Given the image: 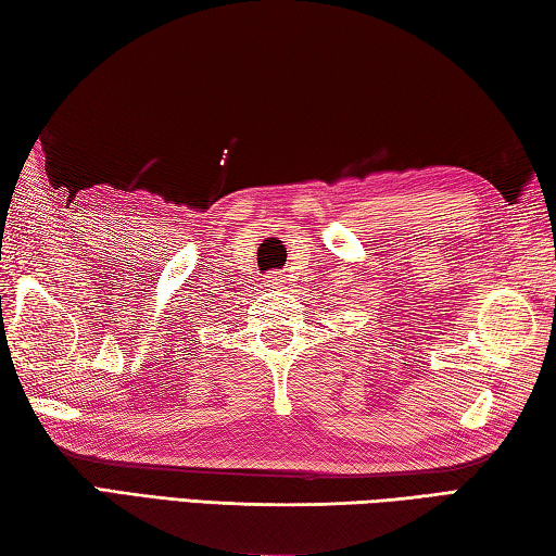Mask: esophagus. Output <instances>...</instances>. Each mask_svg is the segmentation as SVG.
I'll return each mask as SVG.
<instances>
[{"instance_id":"obj_1","label":"esophagus","mask_w":556,"mask_h":556,"mask_svg":"<svg viewBox=\"0 0 556 556\" xmlns=\"http://www.w3.org/2000/svg\"><path fill=\"white\" fill-rule=\"evenodd\" d=\"M280 283H283V280H280L278 273H270V276H268V286H270V288H278Z\"/></svg>"}]
</instances>
